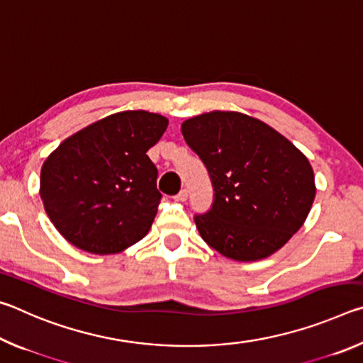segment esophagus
<instances>
[{
    "label": "esophagus",
    "instance_id": "34e87169",
    "mask_svg": "<svg viewBox=\"0 0 363 363\" xmlns=\"http://www.w3.org/2000/svg\"><path fill=\"white\" fill-rule=\"evenodd\" d=\"M187 196H189V192H187L186 189H182L179 194L174 195V200H177V201H186V200H187Z\"/></svg>",
    "mask_w": 363,
    "mask_h": 363
}]
</instances>
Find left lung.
Instances as JSON below:
<instances>
[{"label":"left lung","instance_id":"8db88e82","mask_svg":"<svg viewBox=\"0 0 363 363\" xmlns=\"http://www.w3.org/2000/svg\"><path fill=\"white\" fill-rule=\"evenodd\" d=\"M182 136L211 177L210 210L195 214L203 240L235 261H257L290 240L315 199L309 160L261 120L214 110L189 118Z\"/></svg>","mask_w":363,"mask_h":363}]
</instances>
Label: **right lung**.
<instances>
[{
	"instance_id": "obj_1",
	"label": "right lung",
	"mask_w": 363,
	"mask_h": 363,
	"mask_svg": "<svg viewBox=\"0 0 363 363\" xmlns=\"http://www.w3.org/2000/svg\"><path fill=\"white\" fill-rule=\"evenodd\" d=\"M167 126L162 115L126 110L67 138L46 158L40 195L67 242L113 255L147 235L162 200L147 150Z\"/></svg>"
}]
</instances>
